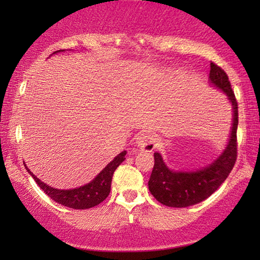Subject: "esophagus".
Here are the masks:
<instances>
[{"label": "esophagus", "instance_id": "34e87169", "mask_svg": "<svg viewBox=\"0 0 260 260\" xmlns=\"http://www.w3.org/2000/svg\"><path fill=\"white\" fill-rule=\"evenodd\" d=\"M136 145L142 150L152 151L157 145V140L150 133H141L136 137Z\"/></svg>", "mask_w": 260, "mask_h": 260}]
</instances>
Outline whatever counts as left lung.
<instances>
[{
    "instance_id": "left-lung-1",
    "label": "left lung",
    "mask_w": 260,
    "mask_h": 260,
    "mask_svg": "<svg viewBox=\"0 0 260 260\" xmlns=\"http://www.w3.org/2000/svg\"><path fill=\"white\" fill-rule=\"evenodd\" d=\"M211 83L225 92L233 106V125L229 144L221 155L211 166L198 172H173L163 162L162 156L155 152L148 186L150 193L162 205L169 207H188L199 204L214 193L230 175L237 161V129L238 103L225 71L211 62L209 71Z\"/></svg>"
}]
</instances>
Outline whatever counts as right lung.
Masks as SVG:
<instances>
[{
	"label": "right lung",
	"instance_id": "right-lung-1",
	"mask_svg": "<svg viewBox=\"0 0 260 260\" xmlns=\"http://www.w3.org/2000/svg\"><path fill=\"white\" fill-rule=\"evenodd\" d=\"M125 155L126 151H122L119 155H117L116 157L113 158V161L110 162L90 183L85 184V186H81L79 188H76V189L69 190H60L47 186V184L42 182L41 180H39L37 176L33 175V173H31L27 167L26 168L28 170V173L31 175V177L35 180V182L38 183V186L40 187L52 200L73 209H87L102 204V202L108 198V195L110 194V189H111V181L113 173H115L117 167L125 159Z\"/></svg>",
	"mask_w": 260,
	"mask_h": 260
}]
</instances>
